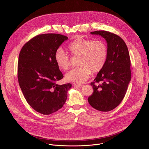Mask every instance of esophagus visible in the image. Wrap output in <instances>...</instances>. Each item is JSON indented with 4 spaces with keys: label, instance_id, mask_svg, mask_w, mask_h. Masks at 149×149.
Wrapping results in <instances>:
<instances>
[{
    "label": "esophagus",
    "instance_id": "esophagus-1",
    "mask_svg": "<svg viewBox=\"0 0 149 149\" xmlns=\"http://www.w3.org/2000/svg\"><path fill=\"white\" fill-rule=\"evenodd\" d=\"M73 86H75V87H78V88H82V87H83L82 85H79V84H73Z\"/></svg>",
    "mask_w": 149,
    "mask_h": 149
}]
</instances>
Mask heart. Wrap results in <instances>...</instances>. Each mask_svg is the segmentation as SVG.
<instances>
[{"mask_svg": "<svg viewBox=\"0 0 149 149\" xmlns=\"http://www.w3.org/2000/svg\"><path fill=\"white\" fill-rule=\"evenodd\" d=\"M67 49L72 56H79V67L72 69L65 75L68 81L80 84L86 82L91 72L97 73L105 65L108 56V47L105 42L101 40L78 38L68 45ZM54 59L57 67L67 71L71 67V60L63 50L58 49Z\"/></svg>", "mask_w": 149, "mask_h": 149, "instance_id": "1", "label": "heart"}]
</instances>
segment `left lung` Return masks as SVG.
Wrapping results in <instances>:
<instances>
[{"mask_svg": "<svg viewBox=\"0 0 149 149\" xmlns=\"http://www.w3.org/2000/svg\"><path fill=\"white\" fill-rule=\"evenodd\" d=\"M91 33L100 35L107 41L108 56L103 68L91 83L94 92L88 101L94 109L109 111L122 101L131 80L129 52L125 42L117 35L105 31Z\"/></svg>", "mask_w": 149, "mask_h": 149, "instance_id": "8db88e82", "label": "left lung"}]
</instances>
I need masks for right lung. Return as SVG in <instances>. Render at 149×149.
Returning <instances> with one entry per match:
<instances>
[{"label":"right lung","mask_w":149,"mask_h":149,"mask_svg":"<svg viewBox=\"0 0 149 149\" xmlns=\"http://www.w3.org/2000/svg\"><path fill=\"white\" fill-rule=\"evenodd\" d=\"M68 37L58 33L38 35L24 45L19 53L17 78L28 103L37 112L49 115L61 109L72 85H58L63 76L54 55Z\"/></svg>","instance_id":"1"}]
</instances>
